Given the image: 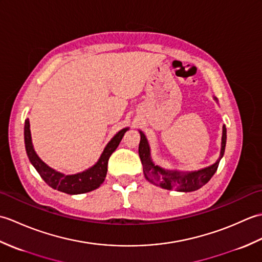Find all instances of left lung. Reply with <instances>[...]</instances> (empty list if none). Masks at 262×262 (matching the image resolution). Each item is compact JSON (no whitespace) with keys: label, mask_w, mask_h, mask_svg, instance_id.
Returning a JSON list of instances; mask_svg holds the SVG:
<instances>
[{"label":"left lung","mask_w":262,"mask_h":262,"mask_svg":"<svg viewBox=\"0 0 262 262\" xmlns=\"http://www.w3.org/2000/svg\"><path fill=\"white\" fill-rule=\"evenodd\" d=\"M215 100H217L214 97ZM141 142L138 146V153L143 164V172L146 179L154 183V185L162 187L164 189H174L177 191L190 192L202 188L207 183L210 178L214 176L217 168H219L220 161L223 158L226 145V128L223 126V135H222V147L220 159L214 164L207 168L191 171V172H179V171H169L164 170L159 165H155L151 160V152H149V145L146 140V136L140 130Z\"/></svg>","instance_id":"8db88e82"}]
</instances>
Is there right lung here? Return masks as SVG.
<instances>
[{"mask_svg": "<svg viewBox=\"0 0 262 262\" xmlns=\"http://www.w3.org/2000/svg\"><path fill=\"white\" fill-rule=\"evenodd\" d=\"M128 130V128L119 130L117 134L111 138V141L104 147L101 157L98 160V162L80 173L65 176L60 172L55 171L54 169L42 162L40 158L36 154L35 149L32 146L31 134H30V124L29 119L25 121V144L27 155L29 158L31 164L35 166V169L42 180L45 181L49 187L56 189L58 191H62L69 194H77L92 191L94 189L99 188L101 183L104 181V178L107 176L108 171V161L110 155L113 154L116 148L118 147L122 136Z\"/></svg>", "mask_w": 262, "mask_h": 262, "instance_id": "1", "label": "right lung"}]
</instances>
